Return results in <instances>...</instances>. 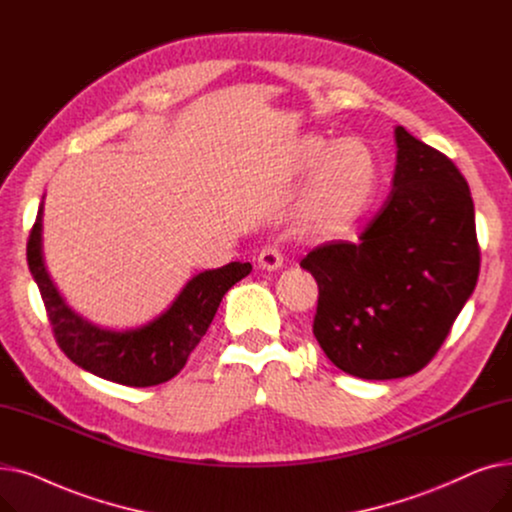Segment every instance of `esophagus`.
<instances>
[{
	"mask_svg": "<svg viewBox=\"0 0 512 512\" xmlns=\"http://www.w3.org/2000/svg\"><path fill=\"white\" fill-rule=\"evenodd\" d=\"M257 263L261 270H267V272H274L278 270V267H282L284 263V255L280 251V247L276 245H270V247H263L259 257H257Z\"/></svg>",
	"mask_w": 512,
	"mask_h": 512,
	"instance_id": "34e87169",
	"label": "esophagus"
}]
</instances>
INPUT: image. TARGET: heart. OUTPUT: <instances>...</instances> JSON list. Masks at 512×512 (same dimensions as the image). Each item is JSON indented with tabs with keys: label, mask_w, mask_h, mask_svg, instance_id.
Returning <instances> with one entry per match:
<instances>
[{
	"label": "heart",
	"mask_w": 512,
	"mask_h": 512,
	"mask_svg": "<svg viewBox=\"0 0 512 512\" xmlns=\"http://www.w3.org/2000/svg\"><path fill=\"white\" fill-rule=\"evenodd\" d=\"M297 166L301 172L313 170L303 195L305 226L326 238L353 230L380 184V166L369 145L359 139L334 143L305 137L297 149Z\"/></svg>",
	"instance_id": "1"
}]
</instances>
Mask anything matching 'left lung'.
<instances>
[{"mask_svg": "<svg viewBox=\"0 0 512 512\" xmlns=\"http://www.w3.org/2000/svg\"><path fill=\"white\" fill-rule=\"evenodd\" d=\"M396 170L359 242H328L301 267L319 288L313 334L363 380L407 378L440 351L479 276L469 184L444 153L396 126Z\"/></svg>", "mask_w": 512, "mask_h": 512, "instance_id": "left-lung-1", "label": "left lung"}]
</instances>
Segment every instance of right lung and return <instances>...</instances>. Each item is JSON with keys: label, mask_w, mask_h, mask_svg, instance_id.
I'll return each instance as SVG.
<instances>
[{"label": "right lung", "mask_w": 512, "mask_h": 512, "mask_svg": "<svg viewBox=\"0 0 512 512\" xmlns=\"http://www.w3.org/2000/svg\"><path fill=\"white\" fill-rule=\"evenodd\" d=\"M41 218L43 203L26 242V261L39 286L53 336L72 363L122 386H157L180 373L205 336L224 294L253 270L251 263L232 261L218 270L201 272L182 288L172 307L147 326L105 330L74 313L49 278L41 249Z\"/></svg>", "instance_id": "right-lung-1"}]
</instances>
